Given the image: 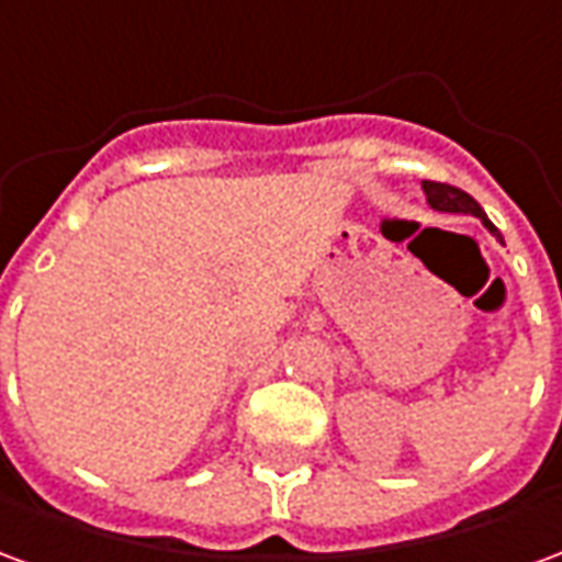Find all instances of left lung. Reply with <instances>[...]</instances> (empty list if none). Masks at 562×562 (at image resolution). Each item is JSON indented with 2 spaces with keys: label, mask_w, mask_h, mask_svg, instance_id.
<instances>
[{
  "label": "left lung",
  "mask_w": 562,
  "mask_h": 562,
  "mask_svg": "<svg viewBox=\"0 0 562 562\" xmlns=\"http://www.w3.org/2000/svg\"><path fill=\"white\" fill-rule=\"evenodd\" d=\"M424 195H427V204L439 213H463V216H475V220H482V225L487 232L494 234L496 240L503 244V234L496 228L494 222L484 216L482 204L475 201L472 195H467L463 189L458 186H448V183H434V180H422Z\"/></svg>",
  "instance_id": "obj_1"
}]
</instances>
